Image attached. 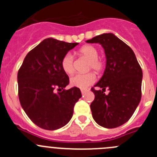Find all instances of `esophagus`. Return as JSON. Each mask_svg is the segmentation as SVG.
Returning <instances> with one entry per match:
<instances>
[{
  "mask_svg": "<svg viewBox=\"0 0 157 157\" xmlns=\"http://www.w3.org/2000/svg\"><path fill=\"white\" fill-rule=\"evenodd\" d=\"M88 91H90V89L89 88H86V89H81V92L82 94H86V92H88Z\"/></svg>",
  "mask_w": 157,
  "mask_h": 157,
  "instance_id": "1",
  "label": "esophagus"
}]
</instances>
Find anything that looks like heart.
Listing matches in <instances>:
<instances>
[{
  "mask_svg": "<svg viewBox=\"0 0 157 157\" xmlns=\"http://www.w3.org/2000/svg\"><path fill=\"white\" fill-rule=\"evenodd\" d=\"M78 53L89 59V70L93 69L97 72L101 71L104 67V62L98 58L99 51L95 46L90 45H84L79 48ZM61 67L67 75H71L75 71L74 56L71 53H66L61 59ZM96 81V76L92 72L85 74H77L71 78V85L80 89H86Z\"/></svg>",
  "mask_w": 157,
  "mask_h": 157,
  "instance_id": "1",
  "label": "heart"
}]
</instances>
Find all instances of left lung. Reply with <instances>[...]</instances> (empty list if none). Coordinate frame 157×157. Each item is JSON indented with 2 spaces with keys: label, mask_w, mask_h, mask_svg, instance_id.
Segmentation results:
<instances>
[{
  "label": "left lung",
  "mask_w": 157,
  "mask_h": 157,
  "mask_svg": "<svg viewBox=\"0 0 157 157\" xmlns=\"http://www.w3.org/2000/svg\"><path fill=\"white\" fill-rule=\"evenodd\" d=\"M87 43H99L105 49L106 67L103 76L91 89L95 95L90 105L94 120L105 128L127 123L141 98L142 70L130 47L112 33L96 36ZM109 88V94H104Z\"/></svg>",
  "instance_id": "obj_1"
}]
</instances>
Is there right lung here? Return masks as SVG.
<instances>
[{
  "label": "right lung",
  "mask_w": 157,
  "mask_h": 157,
  "mask_svg": "<svg viewBox=\"0 0 157 157\" xmlns=\"http://www.w3.org/2000/svg\"><path fill=\"white\" fill-rule=\"evenodd\" d=\"M78 44L52 37L43 40L27 53L18 71L20 105L37 127L57 130L73 116L82 94L77 87L64 90L69 78L62 69L61 59Z\"/></svg>",
  "instance_id": "add662e5"
}]
</instances>
